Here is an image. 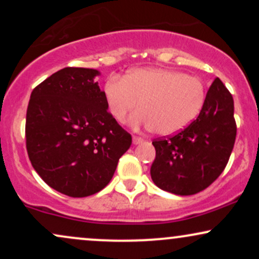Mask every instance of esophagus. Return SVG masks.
<instances>
[{
  "instance_id": "obj_1",
  "label": "esophagus",
  "mask_w": 259,
  "mask_h": 259,
  "mask_svg": "<svg viewBox=\"0 0 259 259\" xmlns=\"http://www.w3.org/2000/svg\"><path fill=\"white\" fill-rule=\"evenodd\" d=\"M144 141L145 140L142 138H140V136H133V144L134 145H140V144H142Z\"/></svg>"
}]
</instances>
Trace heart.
Segmentation results:
<instances>
[{"mask_svg": "<svg viewBox=\"0 0 259 259\" xmlns=\"http://www.w3.org/2000/svg\"><path fill=\"white\" fill-rule=\"evenodd\" d=\"M103 96L113 119L124 123L133 117L134 126L144 125L162 136L180 133L200 114L206 101V85L198 76L173 69L147 68L112 76L105 82Z\"/></svg>", "mask_w": 259, "mask_h": 259, "instance_id": "1", "label": "heart"}]
</instances>
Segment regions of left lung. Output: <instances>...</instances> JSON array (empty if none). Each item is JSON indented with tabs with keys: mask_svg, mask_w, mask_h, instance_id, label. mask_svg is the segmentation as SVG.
<instances>
[{
	"mask_svg": "<svg viewBox=\"0 0 259 259\" xmlns=\"http://www.w3.org/2000/svg\"><path fill=\"white\" fill-rule=\"evenodd\" d=\"M236 138L234 100L217 78L200 114L171 138L153 140L151 178L159 189L180 196L207 189L227 167Z\"/></svg>",
	"mask_w": 259,
	"mask_h": 259,
	"instance_id": "obj_1",
	"label": "left lung"
}]
</instances>
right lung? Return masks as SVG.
<instances>
[{"label":"right lung","instance_id":"obj_1","mask_svg":"<svg viewBox=\"0 0 259 259\" xmlns=\"http://www.w3.org/2000/svg\"><path fill=\"white\" fill-rule=\"evenodd\" d=\"M96 69L63 68L31 92L26 150L32 167L56 191L86 197L111 181L132 135L107 105Z\"/></svg>","mask_w":259,"mask_h":259}]
</instances>
